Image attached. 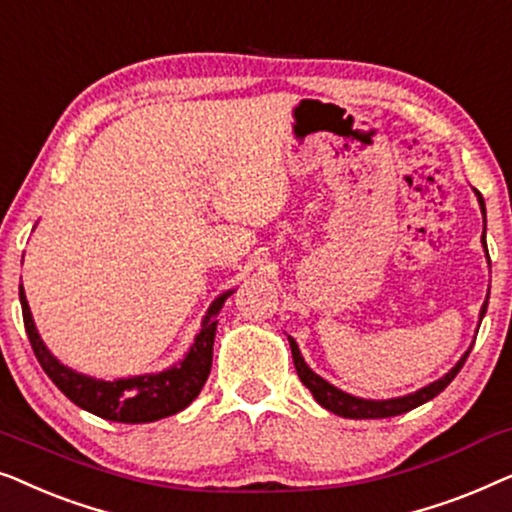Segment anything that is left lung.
I'll return each mask as SVG.
<instances>
[{
	"instance_id": "1",
	"label": "left lung",
	"mask_w": 512,
	"mask_h": 512,
	"mask_svg": "<svg viewBox=\"0 0 512 512\" xmlns=\"http://www.w3.org/2000/svg\"><path fill=\"white\" fill-rule=\"evenodd\" d=\"M475 195H478L480 209H482V214H485V200H482V195L478 191H475ZM482 244H485V251H487L485 235H482ZM487 258H489V254H487ZM485 312H487V300H485V305H482V310H480V321H482V317H485ZM289 345H291V354H293V366H296V370H298L300 382H303L305 387L312 391L314 401H317L321 408L331 410L333 415L349 417V419L396 417V415H403V412H408L412 408H417V405L431 401V398H436L440 391H443L447 384H450L454 377H457V373L461 370V366H464L468 354H471V349H473L471 347L464 356H461L459 363L450 370V373L443 375L436 382H431L429 387L415 391V394H408V396H401V398H387V401H368V398H356L352 394H345V391L338 389V387H333V384H328L324 377H319L310 366H307L303 356H300V349L296 345V340L289 338Z\"/></svg>"
}]
</instances>
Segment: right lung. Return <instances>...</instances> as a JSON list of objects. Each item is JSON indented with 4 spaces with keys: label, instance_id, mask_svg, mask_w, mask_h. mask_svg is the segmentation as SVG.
<instances>
[{
    "label": "right lung",
    "instance_id": "obj_1",
    "mask_svg": "<svg viewBox=\"0 0 512 512\" xmlns=\"http://www.w3.org/2000/svg\"><path fill=\"white\" fill-rule=\"evenodd\" d=\"M230 293L233 291L221 293V296L209 305L205 319H202L200 333L195 335V342L179 363H174L172 368L163 370V373L125 377V380L114 382L95 380V377L76 373V370L62 366V363L48 352L44 340L39 338L37 326H34L23 284H20V305H23L25 331L34 349V356H37L44 373L51 377L55 387H58L69 401L76 403L83 410L93 412L97 417L109 419V422L144 424L177 415V412L188 408V405L198 398L200 389L205 387L209 377V370H212L216 324H219V312Z\"/></svg>",
    "mask_w": 512,
    "mask_h": 512
}]
</instances>
